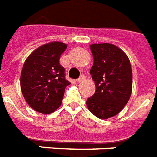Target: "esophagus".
Here are the masks:
<instances>
[{
  "label": "esophagus",
  "mask_w": 157,
  "mask_h": 157,
  "mask_svg": "<svg viewBox=\"0 0 157 157\" xmlns=\"http://www.w3.org/2000/svg\"><path fill=\"white\" fill-rule=\"evenodd\" d=\"M85 80H86V77H85V75L82 74V75H81V76H80L78 79H76V82H83V81H85Z\"/></svg>",
  "instance_id": "esophagus-1"
}]
</instances>
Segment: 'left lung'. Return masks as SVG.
<instances>
[{
    "label": "left lung",
    "instance_id": "left-lung-1",
    "mask_svg": "<svg viewBox=\"0 0 157 157\" xmlns=\"http://www.w3.org/2000/svg\"><path fill=\"white\" fill-rule=\"evenodd\" d=\"M90 51L94 63L90 73L96 91L87 99L86 105L94 116L108 119L118 114L131 97V62L125 52L112 44H92Z\"/></svg>",
    "mask_w": 157,
    "mask_h": 157
}]
</instances>
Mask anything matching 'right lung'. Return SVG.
<instances>
[{
  "label": "right lung",
  "instance_id": "right-lung-1",
  "mask_svg": "<svg viewBox=\"0 0 157 157\" xmlns=\"http://www.w3.org/2000/svg\"><path fill=\"white\" fill-rule=\"evenodd\" d=\"M67 48V44L59 41L45 44L35 50L23 65L21 92L28 105L40 113L55 111L61 105L65 89L71 84L59 61Z\"/></svg>",
  "mask_w": 157,
  "mask_h": 157
}]
</instances>
